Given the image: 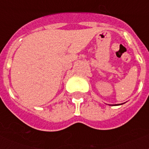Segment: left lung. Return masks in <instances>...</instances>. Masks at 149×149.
<instances>
[{
    "label": "left lung",
    "instance_id": "1",
    "mask_svg": "<svg viewBox=\"0 0 149 149\" xmlns=\"http://www.w3.org/2000/svg\"><path fill=\"white\" fill-rule=\"evenodd\" d=\"M116 106H118V105H120V104H115ZM115 105H114V106H115Z\"/></svg>",
    "mask_w": 149,
    "mask_h": 149
}]
</instances>
